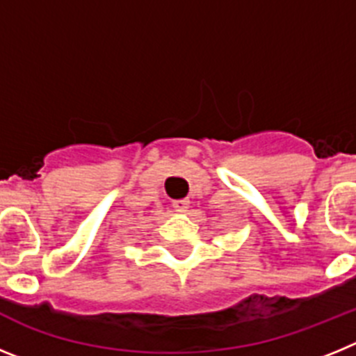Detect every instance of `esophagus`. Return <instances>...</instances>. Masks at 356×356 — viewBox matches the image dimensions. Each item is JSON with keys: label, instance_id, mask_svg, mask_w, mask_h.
<instances>
[{"label": "esophagus", "instance_id": "1", "mask_svg": "<svg viewBox=\"0 0 356 356\" xmlns=\"http://www.w3.org/2000/svg\"><path fill=\"white\" fill-rule=\"evenodd\" d=\"M188 205H191V201L185 197V200H175L172 201V207H175V210H178V212H185V210L188 209Z\"/></svg>", "mask_w": 356, "mask_h": 356}]
</instances>
